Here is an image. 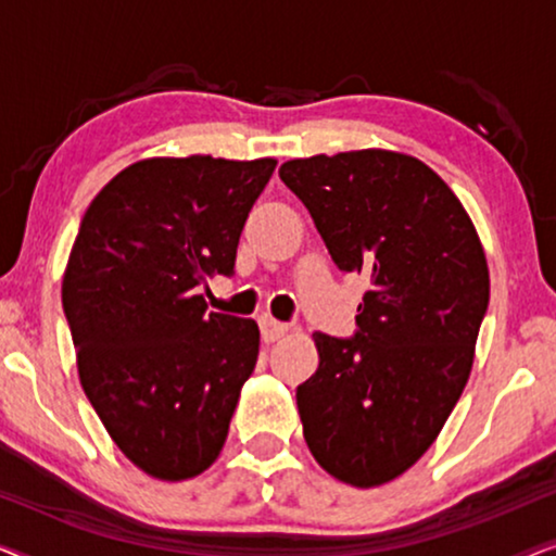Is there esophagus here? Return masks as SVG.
Here are the masks:
<instances>
[{"label":"esophagus","instance_id":"1","mask_svg":"<svg viewBox=\"0 0 556 556\" xmlns=\"http://www.w3.org/2000/svg\"><path fill=\"white\" fill-rule=\"evenodd\" d=\"M288 331V324H280L276 321L273 316H261V333H263V341H278L283 333Z\"/></svg>","mask_w":556,"mask_h":556}]
</instances>
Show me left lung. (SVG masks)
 <instances>
[{
	"mask_svg": "<svg viewBox=\"0 0 556 556\" xmlns=\"http://www.w3.org/2000/svg\"><path fill=\"white\" fill-rule=\"evenodd\" d=\"M339 270L367 278L354 337L316 331L295 390L303 438L356 489L405 473L460 400L489 308V265L458 197L415 156L382 149L278 169Z\"/></svg>",
	"mask_w": 556,
	"mask_h": 556,
	"instance_id": "obj_1",
	"label": "left lung"
}]
</instances>
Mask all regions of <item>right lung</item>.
Returning <instances> with one entry per match:
<instances>
[{
  "mask_svg": "<svg viewBox=\"0 0 556 556\" xmlns=\"http://www.w3.org/2000/svg\"><path fill=\"white\" fill-rule=\"evenodd\" d=\"M276 159H143L80 219L63 278L78 375L113 443L162 481L207 470L253 375V318L210 314Z\"/></svg>",
  "mask_w": 556,
  "mask_h": 556,
  "instance_id": "1",
  "label": "right lung"
}]
</instances>
